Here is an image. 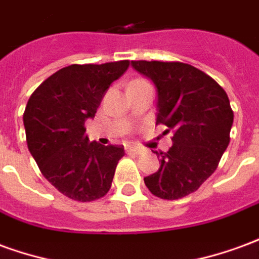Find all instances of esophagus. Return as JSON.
I'll list each match as a JSON object with an SVG mask.
<instances>
[{"label": "esophagus", "instance_id": "34e87169", "mask_svg": "<svg viewBox=\"0 0 259 259\" xmlns=\"http://www.w3.org/2000/svg\"><path fill=\"white\" fill-rule=\"evenodd\" d=\"M126 152H127V154H140L141 148L135 146H127L126 147Z\"/></svg>", "mask_w": 259, "mask_h": 259}]
</instances>
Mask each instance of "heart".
I'll return each mask as SVG.
<instances>
[{"instance_id": "b5f03b06", "label": "heart", "mask_w": 259, "mask_h": 259, "mask_svg": "<svg viewBox=\"0 0 259 259\" xmlns=\"http://www.w3.org/2000/svg\"><path fill=\"white\" fill-rule=\"evenodd\" d=\"M135 83H146V81H143V80H135V81H133L132 84H135Z\"/></svg>"}]
</instances>
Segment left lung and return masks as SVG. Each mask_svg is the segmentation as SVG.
I'll list each match as a JSON object with an SVG mask.
<instances>
[{"instance_id": "left-lung-1", "label": "left lung", "mask_w": 259, "mask_h": 259, "mask_svg": "<svg viewBox=\"0 0 259 259\" xmlns=\"http://www.w3.org/2000/svg\"><path fill=\"white\" fill-rule=\"evenodd\" d=\"M157 89V124L174 132V144L159 152L161 166L144 178L152 194L179 200L194 193L226 151L233 124L228 94L211 76L183 62L132 61Z\"/></svg>"}]
</instances>
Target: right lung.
I'll return each instance as SVG.
<instances>
[{
	"mask_svg": "<svg viewBox=\"0 0 259 259\" xmlns=\"http://www.w3.org/2000/svg\"><path fill=\"white\" fill-rule=\"evenodd\" d=\"M129 61L70 65L44 80L27 101L23 124L29 151L42 176L72 200L89 202L107 194L123 146L89 141L84 123Z\"/></svg>",
	"mask_w": 259,
	"mask_h": 259,
	"instance_id": "right-lung-1",
	"label": "right lung"
}]
</instances>
